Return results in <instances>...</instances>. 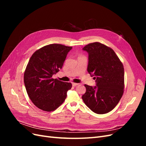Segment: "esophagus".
<instances>
[{
	"mask_svg": "<svg viewBox=\"0 0 146 146\" xmlns=\"http://www.w3.org/2000/svg\"><path fill=\"white\" fill-rule=\"evenodd\" d=\"M72 85L73 86H77L78 85V83H72Z\"/></svg>",
	"mask_w": 146,
	"mask_h": 146,
	"instance_id": "esophagus-1",
	"label": "esophagus"
}]
</instances>
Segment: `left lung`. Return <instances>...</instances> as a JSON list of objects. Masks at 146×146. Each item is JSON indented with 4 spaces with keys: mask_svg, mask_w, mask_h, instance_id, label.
<instances>
[{
    "mask_svg": "<svg viewBox=\"0 0 146 146\" xmlns=\"http://www.w3.org/2000/svg\"><path fill=\"white\" fill-rule=\"evenodd\" d=\"M83 49L89 55L87 70L94 76L96 86L85 85L82 99L95 113H107L117 105L123 93V64L112 48L102 43L88 44Z\"/></svg>",
    "mask_w": 146,
    "mask_h": 146,
    "instance_id": "obj_1",
    "label": "left lung"
}]
</instances>
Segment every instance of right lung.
<instances>
[{
    "label": "right lung",
    "instance_id": "obj_1",
    "mask_svg": "<svg viewBox=\"0 0 146 146\" xmlns=\"http://www.w3.org/2000/svg\"><path fill=\"white\" fill-rule=\"evenodd\" d=\"M72 47L60 44L44 46L35 51L29 60L24 75L26 91L38 108L52 111L62 104L72 84L52 78L62 66Z\"/></svg>",
    "mask_w": 146,
    "mask_h": 146
}]
</instances>
